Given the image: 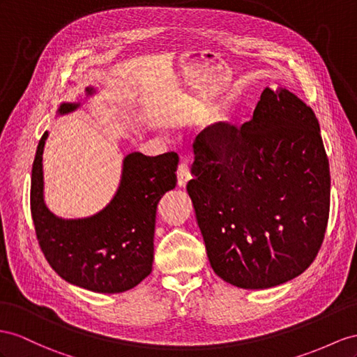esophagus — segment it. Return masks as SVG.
<instances>
[{
    "instance_id": "obj_1",
    "label": "esophagus",
    "mask_w": 357,
    "mask_h": 357,
    "mask_svg": "<svg viewBox=\"0 0 357 357\" xmlns=\"http://www.w3.org/2000/svg\"><path fill=\"white\" fill-rule=\"evenodd\" d=\"M176 176H178L179 187H185L187 182L191 179V172H190V167L185 161L179 162L178 170H176Z\"/></svg>"
}]
</instances>
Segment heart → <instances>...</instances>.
<instances>
[{
  "label": "heart",
  "instance_id": "b5f03b06",
  "mask_svg": "<svg viewBox=\"0 0 357 357\" xmlns=\"http://www.w3.org/2000/svg\"><path fill=\"white\" fill-rule=\"evenodd\" d=\"M209 113H211V108H209L204 102H197L193 108H191V112L188 114V121L191 123H199V122H202L204 119H206L209 116Z\"/></svg>",
  "mask_w": 357,
  "mask_h": 357
}]
</instances>
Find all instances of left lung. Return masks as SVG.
Returning a JSON list of instances; mask_svg holds the SVG:
<instances>
[{"mask_svg":"<svg viewBox=\"0 0 357 357\" xmlns=\"http://www.w3.org/2000/svg\"><path fill=\"white\" fill-rule=\"evenodd\" d=\"M187 191L209 264L244 289L303 273L321 248L331 172L312 108L266 87L250 122H218L196 137Z\"/></svg>","mask_w":357,"mask_h":357,"instance_id":"obj_1","label":"left lung"}]
</instances>
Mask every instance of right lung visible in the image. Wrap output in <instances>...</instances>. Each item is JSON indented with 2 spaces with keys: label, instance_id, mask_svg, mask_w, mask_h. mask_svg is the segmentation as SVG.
<instances>
[{
  "label": "right lung",
  "instance_id": "obj_1",
  "mask_svg": "<svg viewBox=\"0 0 357 357\" xmlns=\"http://www.w3.org/2000/svg\"><path fill=\"white\" fill-rule=\"evenodd\" d=\"M96 93L93 87L86 95ZM79 102H63L59 114L75 112ZM48 131L38 144L31 169V215L45 258L66 282L102 294L139 285L152 271L155 217L160 199L176 185L178 153L146 157L128 153L121 184L104 209L84 218H61L43 197L42 155Z\"/></svg>",
  "mask_w": 357,
  "mask_h": 357
}]
</instances>
